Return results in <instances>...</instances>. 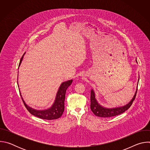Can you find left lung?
<instances>
[{"label":"left lung","mask_w":150,"mask_h":150,"mask_svg":"<svg viewBox=\"0 0 150 150\" xmlns=\"http://www.w3.org/2000/svg\"><path fill=\"white\" fill-rule=\"evenodd\" d=\"M136 62H137V59H136ZM138 81H139V79H138ZM137 89L138 88H137L134 96L133 97L131 101L129 102V103H127V104L122 107H119V108H111V109L105 108H104V107H103L102 105H101L98 103V101L96 98V96H95L94 90H91V97H90L91 110L96 116L98 117H113V116H115L120 114H122L129 109L132 104L133 101L135 100L137 95Z\"/></svg>","instance_id":"left-lung-1"}]
</instances>
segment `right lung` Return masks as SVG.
<instances>
[{
    "label": "right lung",
    "mask_w": 150,
    "mask_h": 150,
    "mask_svg": "<svg viewBox=\"0 0 150 150\" xmlns=\"http://www.w3.org/2000/svg\"><path fill=\"white\" fill-rule=\"evenodd\" d=\"M24 55L22 57H21L20 60L19 67L20 66L21 62L23 60ZM72 79L68 80L66 82H62L56 94L55 100L53 105L50 107V108L46 110H38L33 109L31 108V107L27 105L25 102L24 101L22 96L21 94L20 90L19 91L21 98L23 100V101L25 106V108L31 115L42 119L53 120V119H56L59 118L62 115L64 112V110H65V104H64V103H65L66 91L67 88L72 83Z\"/></svg>",
    "instance_id": "add662e5"
}]
</instances>
